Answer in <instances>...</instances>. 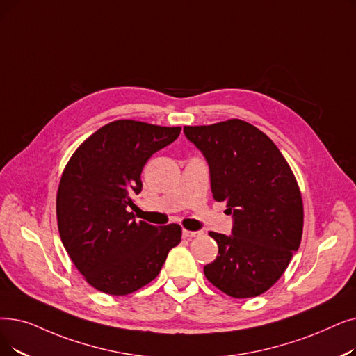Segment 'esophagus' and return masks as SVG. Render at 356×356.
<instances>
[{
  "mask_svg": "<svg viewBox=\"0 0 356 356\" xmlns=\"http://www.w3.org/2000/svg\"><path fill=\"white\" fill-rule=\"evenodd\" d=\"M199 234H200V231H189V229H183V237H184V238L197 237Z\"/></svg>",
  "mask_w": 356,
  "mask_h": 356,
  "instance_id": "1",
  "label": "esophagus"
}]
</instances>
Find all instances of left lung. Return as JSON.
<instances>
[{"label": "left lung", "instance_id": "left-lung-1", "mask_svg": "<svg viewBox=\"0 0 356 356\" xmlns=\"http://www.w3.org/2000/svg\"><path fill=\"white\" fill-rule=\"evenodd\" d=\"M209 165L213 199L233 215L231 236L209 233L218 256L207 280L234 298L268 291L298 250L304 209L298 183L268 135L240 119L184 127Z\"/></svg>", "mask_w": 356, "mask_h": 356}]
</instances>
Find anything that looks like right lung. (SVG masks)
Here are the masks:
<instances>
[{"instance_id":"add662e5","label":"right lung","mask_w":356,"mask_h":356,"mask_svg":"<svg viewBox=\"0 0 356 356\" xmlns=\"http://www.w3.org/2000/svg\"><path fill=\"white\" fill-rule=\"evenodd\" d=\"M181 128L122 119L107 123L76 148L56 195L60 240L86 281L109 296H128L156 277L181 227L135 221L128 211L143 189L141 173L154 152Z\"/></svg>"}]
</instances>
